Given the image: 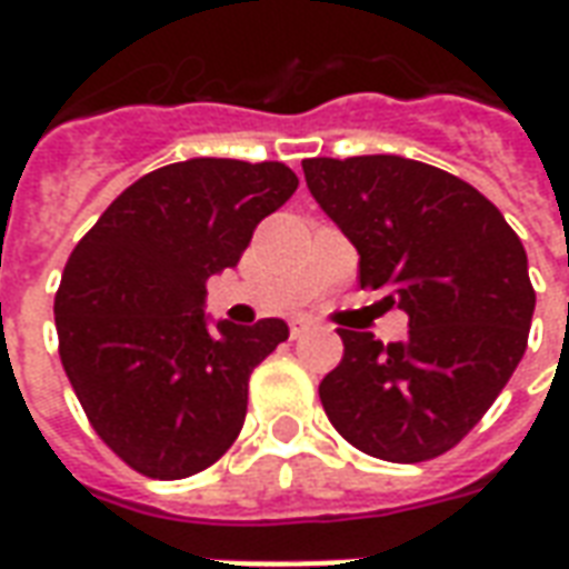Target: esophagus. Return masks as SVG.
<instances>
[{"instance_id":"esophagus-1","label":"esophagus","mask_w":569,"mask_h":569,"mask_svg":"<svg viewBox=\"0 0 569 569\" xmlns=\"http://www.w3.org/2000/svg\"><path fill=\"white\" fill-rule=\"evenodd\" d=\"M310 329V322L308 320H296L292 326H289V332H292V338H301V335L308 332Z\"/></svg>"}]
</instances>
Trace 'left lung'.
I'll list each match as a JSON object with an SVG mask.
<instances>
[{
  "label": "left lung",
  "instance_id": "obj_1",
  "mask_svg": "<svg viewBox=\"0 0 569 569\" xmlns=\"http://www.w3.org/2000/svg\"><path fill=\"white\" fill-rule=\"evenodd\" d=\"M310 194L359 252V286L408 313L396 345L338 329L345 357L320 383L332 427L390 463L451 451L509 383L537 292L527 252L481 191L399 154L308 158Z\"/></svg>",
  "mask_w": 569,
  "mask_h": 569
}]
</instances>
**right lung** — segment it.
Returning a JSON list of instances; mask_svg holds the SVG:
<instances>
[{"instance_id":"add662e5","label":"right lung","mask_w":569,"mask_h":569,"mask_svg":"<svg viewBox=\"0 0 569 569\" xmlns=\"http://www.w3.org/2000/svg\"><path fill=\"white\" fill-rule=\"evenodd\" d=\"M280 161L191 158L124 188L72 249L54 298L60 362L97 436L142 476L212 466L247 418L249 375L289 338L283 320L216 329L212 273L296 194Z\"/></svg>"}]
</instances>
